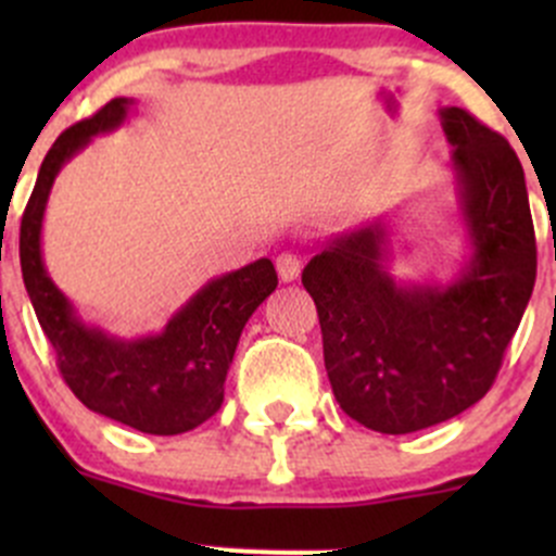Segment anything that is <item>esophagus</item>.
<instances>
[{
  "label": "esophagus",
  "mask_w": 556,
  "mask_h": 556,
  "mask_svg": "<svg viewBox=\"0 0 556 556\" xmlns=\"http://www.w3.org/2000/svg\"><path fill=\"white\" fill-rule=\"evenodd\" d=\"M277 274L282 282H295L301 274V257L295 252H282L277 257Z\"/></svg>",
  "instance_id": "34e87169"
}]
</instances>
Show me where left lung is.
Instances as JSON below:
<instances>
[{
	"label": "left lung",
	"instance_id": "8db88e82",
	"mask_svg": "<svg viewBox=\"0 0 556 556\" xmlns=\"http://www.w3.org/2000/svg\"><path fill=\"white\" fill-rule=\"evenodd\" d=\"M439 115L470 244L457 277L397 282L387 215L328 239L301 274L336 401L387 435L433 428L486 395L535 285V231L517 153L459 106Z\"/></svg>",
	"mask_w": 556,
	"mask_h": 556
}]
</instances>
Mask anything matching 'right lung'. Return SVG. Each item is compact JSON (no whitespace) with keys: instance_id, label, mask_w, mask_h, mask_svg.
<instances>
[{"instance_id":"obj_1","label":"right lung","mask_w":556,"mask_h":556,"mask_svg":"<svg viewBox=\"0 0 556 556\" xmlns=\"http://www.w3.org/2000/svg\"><path fill=\"white\" fill-rule=\"evenodd\" d=\"M131 106L134 99H112L97 115L66 128L48 150L21 220V271L70 390L102 417L150 435H177L199 428L220 408L239 336L252 312L277 290V271L261 257L210 279L161 333L142 339H121L83 323L45 268V206L61 166L93 137L115 131Z\"/></svg>"}]
</instances>
